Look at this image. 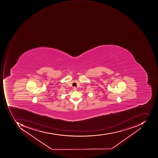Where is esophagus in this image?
Instances as JSON below:
<instances>
[{"instance_id": "esophagus-1", "label": "esophagus", "mask_w": 158, "mask_h": 158, "mask_svg": "<svg viewBox=\"0 0 158 158\" xmlns=\"http://www.w3.org/2000/svg\"><path fill=\"white\" fill-rule=\"evenodd\" d=\"M73 90H74V91H77V88L75 87H73Z\"/></svg>"}]
</instances>
